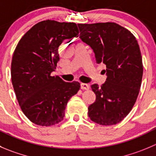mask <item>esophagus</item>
Wrapping results in <instances>:
<instances>
[{
	"instance_id": "esophagus-1",
	"label": "esophagus",
	"mask_w": 156,
	"mask_h": 156,
	"mask_svg": "<svg viewBox=\"0 0 156 156\" xmlns=\"http://www.w3.org/2000/svg\"><path fill=\"white\" fill-rule=\"evenodd\" d=\"M80 88L82 89V90H89V88H90V87H89L88 84L87 83H81L80 84Z\"/></svg>"
}]
</instances>
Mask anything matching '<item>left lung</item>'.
<instances>
[{
    "mask_svg": "<svg viewBox=\"0 0 156 156\" xmlns=\"http://www.w3.org/2000/svg\"><path fill=\"white\" fill-rule=\"evenodd\" d=\"M80 38L95 53L96 63H104V84L91 86L96 100L88 107L90 119L102 126L115 125L131 111L142 83L143 65L134 35L118 23H78Z\"/></svg>",
    "mask_w": 156,
    "mask_h": 156,
    "instance_id": "8db88e82",
    "label": "left lung"
}]
</instances>
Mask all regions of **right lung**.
I'll return each instance as SVG.
<instances>
[{"instance_id":"right-lung-1","label":"right lung","mask_w":156,"mask_h":156,"mask_svg":"<svg viewBox=\"0 0 156 156\" xmlns=\"http://www.w3.org/2000/svg\"><path fill=\"white\" fill-rule=\"evenodd\" d=\"M79 36L75 23L47 20L32 27L16 47L11 62V80L20 109L36 125L50 126L63 119L69 99L80 84L52 76L60 60L58 48Z\"/></svg>"}]
</instances>
